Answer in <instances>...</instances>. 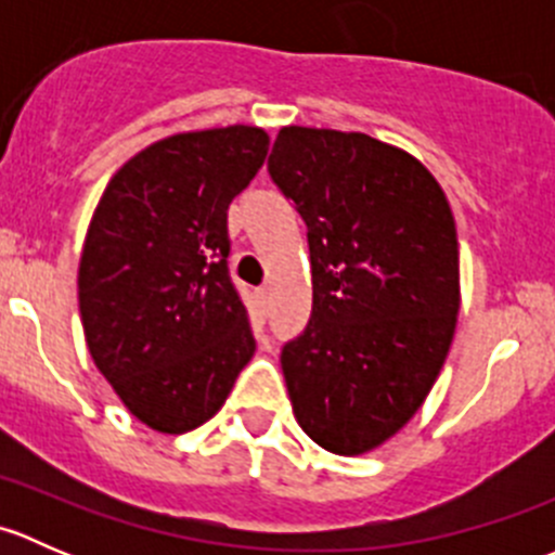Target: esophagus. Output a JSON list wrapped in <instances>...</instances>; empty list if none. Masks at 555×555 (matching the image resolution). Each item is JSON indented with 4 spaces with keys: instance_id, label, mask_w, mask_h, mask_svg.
I'll use <instances>...</instances> for the list:
<instances>
[{
    "instance_id": "1",
    "label": "esophagus",
    "mask_w": 555,
    "mask_h": 555,
    "mask_svg": "<svg viewBox=\"0 0 555 555\" xmlns=\"http://www.w3.org/2000/svg\"><path fill=\"white\" fill-rule=\"evenodd\" d=\"M257 300H260V306L268 304V289H266V287L257 289Z\"/></svg>"
}]
</instances>
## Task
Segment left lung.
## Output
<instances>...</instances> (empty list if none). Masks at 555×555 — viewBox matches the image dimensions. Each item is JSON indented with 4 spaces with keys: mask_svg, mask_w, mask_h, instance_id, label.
Here are the masks:
<instances>
[{
    "mask_svg": "<svg viewBox=\"0 0 555 555\" xmlns=\"http://www.w3.org/2000/svg\"><path fill=\"white\" fill-rule=\"evenodd\" d=\"M268 173L309 228L313 306L282 371L304 433L357 456L400 433L451 349L459 242L449 198L405 150L287 126Z\"/></svg>",
    "mask_w": 555,
    "mask_h": 555,
    "instance_id": "obj_1",
    "label": "left lung"
}]
</instances>
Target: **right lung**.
<instances>
[{
	"mask_svg": "<svg viewBox=\"0 0 555 555\" xmlns=\"http://www.w3.org/2000/svg\"><path fill=\"white\" fill-rule=\"evenodd\" d=\"M266 155L257 126L173 133L122 164L93 211L77 273L88 351L158 433L209 422L255 354L228 206Z\"/></svg>",
	"mask_w": 555,
	"mask_h": 555,
	"instance_id": "right-lung-1",
	"label": "right lung"
}]
</instances>
